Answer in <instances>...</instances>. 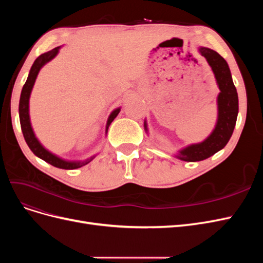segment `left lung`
<instances>
[{"label": "left lung", "mask_w": 263, "mask_h": 263, "mask_svg": "<svg viewBox=\"0 0 263 263\" xmlns=\"http://www.w3.org/2000/svg\"><path fill=\"white\" fill-rule=\"evenodd\" d=\"M198 52L212 68L219 89L217 95V121L208 138L178 151L176 157L187 162L205 160L224 148L232 137L238 115V94L228 63L218 52L206 47H198ZM144 126L148 134L146 119Z\"/></svg>", "instance_id": "8db88e82"}]
</instances>
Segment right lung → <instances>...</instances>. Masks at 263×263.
<instances>
[{"instance_id":"right-lung-1","label":"right lung","mask_w":263,"mask_h":263,"mask_svg":"<svg viewBox=\"0 0 263 263\" xmlns=\"http://www.w3.org/2000/svg\"><path fill=\"white\" fill-rule=\"evenodd\" d=\"M61 48V46L55 47L52 50L45 52L43 54L39 55V57L34 61L33 66H31L28 78L24 84L22 93H21V99H20V106H18V113H20V122H21V127H22V132L24 135V138H25L26 144L28 145L29 149L33 151L34 155L37 156L38 158L43 159L44 161L50 163L51 165L55 166V168H60V169H66V170H72V169H78L81 168V166L87 164L91 162L93 159L97 157V155H94L90 158L85 159L83 161H70V160H65L57 155H54L48 149H46L36 137V135L33 130V127H31L30 123V117H29V98H30V93L31 90H33L35 81L37 79V76L39 73L41 69L46 65L47 62L51 61L55 55L58 54L59 49ZM121 112V107L115 108L112 113L109 114L107 122H106V127H105V134H107L108 127L112 123L115 117L118 115V113Z\"/></svg>"}]
</instances>
